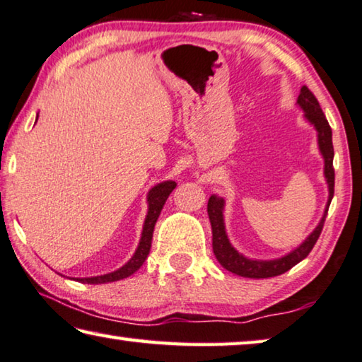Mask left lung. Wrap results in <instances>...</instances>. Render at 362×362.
Returning <instances> with one entry per match:
<instances>
[{
    "mask_svg": "<svg viewBox=\"0 0 362 362\" xmlns=\"http://www.w3.org/2000/svg\"><path fill=\"white\" fill-rule=\"evenodd\" d=\"M297 104L305 112V118L316 128L317 132V144L319 151H321L324 157V176L329 185V202L325 206L322 220L319 221L316 229L308 235V239L300 247L295 248L286 257L277 259H250L239 253L235 248L230 245V242L226 235V229H224V220H223V210H224V200L218 195L213 194L209 199V205H206V211H209V218L211 223V234H213V253L220 264L224 269L234 272L237 276L250 277V279H266V277H274L284 274V272L293 268L295 264L305 259L313 247L319 239L322 233L325 216H327L329 205L334 197V186H335V171H334V146H332V128L329 125L327 118H325L324 112L319 105L317 99L313 94L308 86H303L300 91V96L297 99Z\"/></svg>",
    "mask_w": 362,
    "mask_h": 362,
    "instance_id": "left-lung-1",
    "label": "left lung"
}]
</instances>
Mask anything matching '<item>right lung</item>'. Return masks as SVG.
<instances>
[{"label": "right lung", "mask_w": 362, "mask_h": 362, "mask_svg": "<svg viewBox=\"0 0 362 362\" xmlns=\"http://www.w3.org/2000/svg\"><path fill=\"white\" fill-rule=\"evenodd\" d=\"M176 187L175 181H163L160 185L153 186L149 194H147V204H149V210H147V216L144 221V228H142V235L139 240V245L136 248L134 255L132 259L122 266L120 269H117L114 272H109V274L104 276H96V277H83V279H76L83 284H105V282H115L120 279H125V277L132 276L133 272L138 271L142 263L146 262L147 255L151 252V245H152V234H153V228H156V223L158 220L160 211H162L165 202H167L168 195L171 191Z\"/></svg>", "instance_id": "add662e5"}]
</instances>
